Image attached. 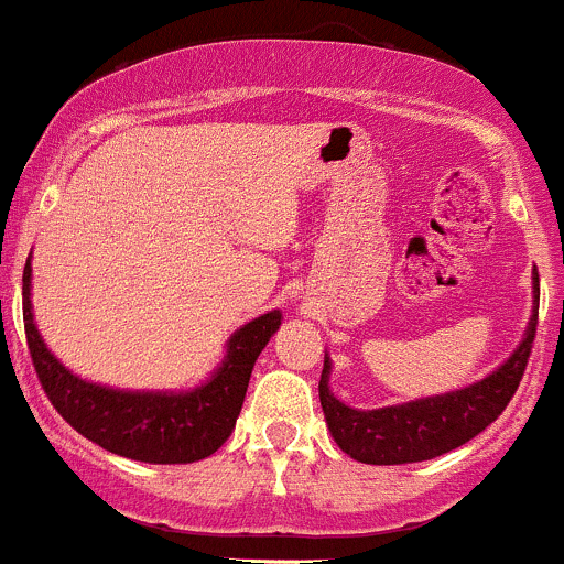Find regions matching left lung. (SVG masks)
<instances>
[{
  "mask_svg": "<svg viewBox=\"0 0 564 564\" xmlns=\"http://www.w3.org/2000/svg\"><path fill=\"white\" fill-rule=\"evenodd\" d=\"M538 300H541V286H538L535 272V302ZM535 327L538 305L517 351L478 383L448 391V394L405 402V405L378 408V411H357V408L343 405L329 391L332 361L324 357L318 400H322L332 437L351 459L365 462V465H405V462L435 459L452 448H459L462 443L473 441L478 432L495 422L517 394L527 359L532 354Z\"/></svg>",
  "mask_w": 564,
  "mask_h": 564,
  "instance_id": "obj_1",
  "label": "left lung"
}]
</instances>
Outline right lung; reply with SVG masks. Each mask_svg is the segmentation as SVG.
<instances>
[{
    "label": "right lung",
    "mask_w": 564,
    "mask_h": 564,
    "mask_svg": "<svg viewBox=\"0 0 564 564\" xmlns=\"http://www.w3.org/2000/svg\"><path fill=\"white\" fill-rule=\"evenodd\" d=\"M281 327V311L253 318L229 337L227 357L192 391H121L73 376L40 337L32 313V262L23 267V329L51 405L105 452L151 465H186L210 456L232 435L253 361Z\"/></svg>",
    "instance_id": "obj_1"
}]
</instances>
